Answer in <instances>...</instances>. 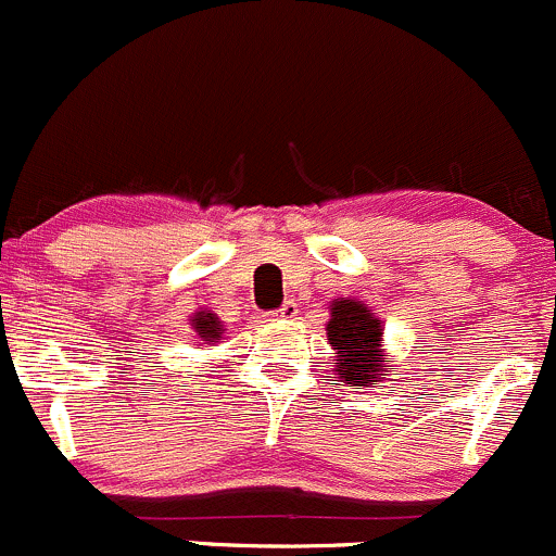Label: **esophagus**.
<instances>
[{
    "mask_svg": "<svg viewBox=\"0 0 556 556\" xmlns=\"http://www.w3.org/2000/svg\"><path fill=\"white\" fill-rule=\"evenodd\" d=\"M296 313H300V305H296L294 300H286L283 305H280V311L273 313L276 318H296Z\"/></svg>",
    "mask_w": 556,
    "mask_h": 556,
    "instance_id": "1",
    "label": "esophagus"
}]
</instances>
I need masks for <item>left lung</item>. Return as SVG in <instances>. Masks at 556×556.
<instances>
[{"mask_svg":"<svg viewBox=\"0 0 556 556\" xmlns=\"http://www.w3.org/2000/svg\"><path fill=\"white\" fill-rule=\"evenodd\" d=\"M382 320L351 296H337L329 305L326 320V340H329L331 362H334L337 382L345 386L377 388L386 382L388 364L382 348Z\"/></svg>","mask_w":556,"mask_h":556,"instance_id":"8db88e82","label":"left lung"}]
</instances>
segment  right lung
Returning a JSON list of instances; mask_svg holds the SVG:
<instances>
[{"mask_svg":"<svg viewBox=\"0 0 556 556\" xmlns=\"http://www.w3.org/2000/svg\"><path fill=\"white\" fill-rule=\"evenodd\" d=\"M190 326L194 331V340H198V345H216L219 340H225L227 329L225 324H222L219 316H216L214 311H198L190 316Z\"/></svg>","mask_w":556,"mask_h":556,"instance_id":"1","label":"right lung"}]
</instances>
